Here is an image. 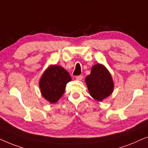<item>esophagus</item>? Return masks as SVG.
Instances as JSON below:
<instances>
[{
    "label": "esophagus",
    "instance_id": "34e87169",
    "mask_svg": "<svg viewBox=\"0 0 148 148\" xmlns=\"http://www.w3.org/2000/svg\"><path fill=\"white\" fill-rule=\"evenodd\" d=\"M82 78H83V76L82 75H80V76H76V79L78 80H81Z\"/></svg>",
    "mask_w": 148,
    "mask_h": 148
}]
</instances>
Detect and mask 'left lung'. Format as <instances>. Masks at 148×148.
Listing matches in <instances>:
<instances>
[{"label":"left lung","instance_id":"8db88e82","mask_svg":"<svg viewBox=\"0 0 148 148\" xmlns=\"http://www.w3.org/2000/svg\"><path fill=\"white\" fill-rule=\"evenodd\" d=\"M85 82L90 96L97 101H102L113 91L112 76L107 69L101 64L92 66L91 72L86 76Z\"/></svg>","mask_w":148,"mask_h":148}]
</instances>
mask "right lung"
<instances>
[{
  "label": "right lung",
  "mask_w": 148,
  "mask_h": 148,
  "mask_svg": "<svg viewBox=\"0 0 148 148\" xmlns=\"http://www.w3.org/2000/svg\"><path fill=\"white\" fill-rule=\"evenodd\" d=\"M72 80L62 67L51 66L42 74L39 86L42 95L51 103H56L64 93L66 84Z\"/></svg>",
  "instance_id": "right-lung-1"
}]
</instances>
